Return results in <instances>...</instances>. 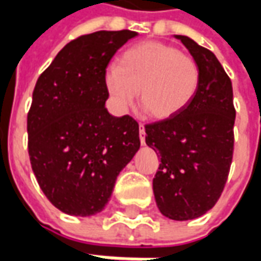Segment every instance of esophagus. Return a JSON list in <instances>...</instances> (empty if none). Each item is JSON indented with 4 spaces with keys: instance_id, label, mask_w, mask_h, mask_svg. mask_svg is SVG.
<instances>
[{
    "instance_id": "obj_1",
    "label": "esophagus",
    "mask_w": 261,
    "mask_h": 261,
    "mask_svg": "<svg viewBox=\"0 0 261 261\" xmlns=\"http://www.w3.org/2000/svg\"><path fill=\"white\" fill-rule=\"evenodd\" d=\"M138 128H140V141H141L142 145H145V137H144L145 136V125L140 123Z\"/></svg>"
}]
</instances>
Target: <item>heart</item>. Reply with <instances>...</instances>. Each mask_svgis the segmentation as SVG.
<instances>
[{
  "instance_id": "1",
  "label": "heart",
  "mask_w": 261,
  "mask_h": 261,
  "mask_svg": "<svg viewBox=\"0 0 261 261\" xmlns=\"http://www.w3.org/2000/svg\"><path fill=\"white\" fill-rule=\"evenodd\" d=\"M201 69L180 48L162 42H142L120 56L117 68L105 75V85L119 109L130 108L140 91V106L155 120L181 113L196 97Z\"/></svg>"
}]
</instances>
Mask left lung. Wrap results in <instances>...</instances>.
I'll list each match as a JSON object with an SVG mask.
<instances>
[{"label": "left lung", "mask_w": 261, "mask_h": 261, "mask_svg": "<svg viewBox=\"0 0 261 261\" xmlns=\"http://www.w3.org/2000/svg\"><path fill=\"white\" fill-rule=\"evenodd\" d=\"M201 69L193 102L181 113L145 125V142L161 156L152 180L155 201L165 217L187 221L215 205L233 156L232 82L213 51L187 36H176Z\"/></svg>", "instance_id": "left-lung-1"}]
</instances>
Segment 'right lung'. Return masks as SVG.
<instances>
[{
    "instance_id": "right-lung-1",
    "label": "right lung",
    "mask_w": 261,
    "mask_h": 261,
    "mask_svg": "<svg viewBox=\"0 0 261 261\" xmlns=\"http://www.w3.org/2000/svg\"><path fill=\"white\" fill-rule=\"evenodd\" d=\"M133 31H100L65 44L43 71L28 113V151L39 186L69 215L100 213L140 148L138 123L105 108V75Z\"/></svg>"
}]
</instances>
